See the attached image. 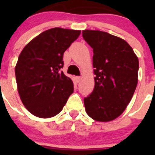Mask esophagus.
I'll return each instance as SVG.
<instances>
[{
	"instance_id": "obj_1",
	"label": "esophagus",
	"mask_w": 155,
	"mask_h": 155,
	"mask_svg": "<svg viewBox=\"0 0 155 155\" xmlns=\"http://www.w3.org/2000/svg\"><path fill=\"white\" fill-rule=\"evenodd\" d=\"M81 77H76V81L77 83H79V81H81Z\"/></svg>"
}]
</instances>
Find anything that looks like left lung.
Wrapping results in <instances>:
<instances>
[{"label":"left lung","instance_id":"left-lung-1","mask_svg":"<svg viewBox=\"0 0 155 155\" xmlns=\"http://www.w3.org/2000/svg\"><path fill=\"white\" fill-rule=\"evenodd\" d=\"M93 49L94 87L84 98L87 114L98 122L115 120L131 101L138 81V57L120 37L99 30L82 31Z\"/></svg>","mask_w":155,"mask_h":155}]
</instances>
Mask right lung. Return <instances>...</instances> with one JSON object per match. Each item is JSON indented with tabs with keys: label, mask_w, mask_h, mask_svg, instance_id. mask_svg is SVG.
<instances>
[{
	"label": "right lung",
	"mask_w": 155,
	"mask_h": 155,
	"mask_svg": "<svg viewBox=\"0 0 155 155\" xmlns=\"http://www.w3.org/2000/svg\"><path fill=\"white\" fill-rule=\"evenodd\" d=\"M80 34V30L50 28L31 39L20 53L15 68L18 91L34 116H57L73 93V81L61 69L64 53Z\"/></svg>",
	"instance_id": "add662e5"
}]
</instances>
